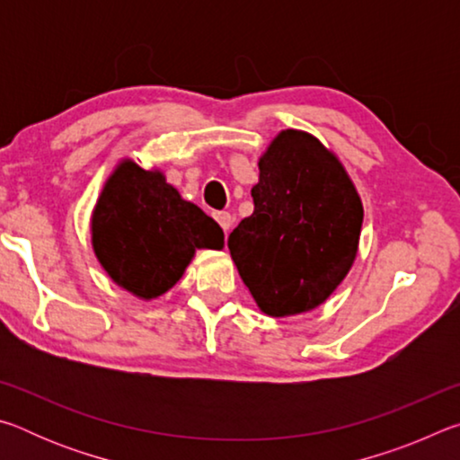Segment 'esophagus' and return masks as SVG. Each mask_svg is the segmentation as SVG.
I'll list each match as a JSON object with an SVG mask.
<instances>
[{
	"label": "esophagus",
	"instance_id": "34e87169",
	"mask_svg": "<svg viewBox=\"0 0 460 460\" xmlns=\"http://www.w3.org/2000/svg\"><path fill=\"white\" fill-rule=\"evenodd\" d=\"M213 217H215V221L221 225L223 227V231H225V235H227V231H229V227H231V223H233V219H231V215L227 213V211H217V213H213Z\"/></svg>",
	"mask_w": 460,
	"mask_h": 460
}]
</instances>
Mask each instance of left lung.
Masks as SVG:
<instances>
[{
  "mask_svg": "<svg viewBox=\"0 0 460 460\" xmlns=\"http://www.w3.org/2000/svg\"><path fill=\"white\" fill-rule=\"evenodd\" d=\"M253 215L229 235V252L270 316L308 313L351 270L363 205L351 178L316 137L286 129L260 160Z\"/></svg>",
  "mask_w": 460,
  "mask_h": 460,
  "instance_id": "1",
  "label": "left lung"
}]
</instances>
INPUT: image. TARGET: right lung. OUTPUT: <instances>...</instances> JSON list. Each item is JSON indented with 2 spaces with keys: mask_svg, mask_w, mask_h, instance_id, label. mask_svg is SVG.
I'll list each match as a JSON object with an SVG mask.
<instances>
[{
  "mask_svg": "<svg viewBox=\"0 0 460 460\" xmlns=\"http://www.w3.org/2000/svg\"><path fill=\"white\" fill-rule=\"evenodd\" d=\"M93 247L115 282L155 298L182 278L194 249H221L219 223L181 199L160 172L126 160L109 178L93 211Z\"/></svg>",
  "mask_w": 460,
  "mask_h": 460,
  "instance_id": "add662e5",
  "label": "right lung"
}]
</instances>
